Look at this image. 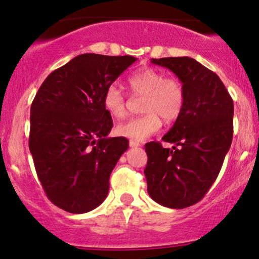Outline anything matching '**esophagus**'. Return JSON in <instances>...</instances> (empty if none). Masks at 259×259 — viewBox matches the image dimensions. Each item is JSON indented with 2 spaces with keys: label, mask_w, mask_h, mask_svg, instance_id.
Masks as SVG:
<instances>
[{
  "label": "esophagus",
  "mask_w": 259,
  "mask_h": 259,
  "mask_svg": "<svg viewBox=\"0 0 259 259\" xmlns=\"http://www.w3.org/2000/svg\"><path fill=\"white\" fill-rule=\"evenodd\" d=\"M129 145H130V147H139L141 144H140V142H138V141H134V140H130Z\"/></svg>",
  "instance_id": "34e87169"
}]
</instances>
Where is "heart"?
Segmentation results:
<instances>
[{"instance_id":"heart-1","label":"heart","mask_w":259,"mask_h":259,"mask_svg":"<svg viewBox=\"0 0 259 259\" xmlns=\"http://www.w3.org/2000/svg\"><path fill=\"white\" fill-rule=\"evenodd\" d=\"M126 86L133 96L144 97L141 112L145 114L118 124L115 127L118 136L142 141L160 129V117L165 123H173L180 117L185 105V91L179 79L164 76L154 68L144 67L127 76ZM103 106L114 118L126 114V99L117 85H109L105 90Z\"/></svg>"}]
</instances>
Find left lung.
Listing matches in <instances>:
<instances>
[{
    "label": "left lung",
    "instance_id": "1",
    "mask_svg": "<svg viewBox=\"0 0 259 259\" xmlns=\"http://www.w3.org/2000/svg\"><path fill=\"white\" fill-rule=\"evenodd\" d=\"M183 82L185 105L163 141L145 145L144 173L151 198L164 207L186 208L204 197L221 171L233 141L234 102L219 76L190 57L152 58Z\"/></svg>",
    "mask_w": 259,
    "mask_h": 259
}]
</instances>
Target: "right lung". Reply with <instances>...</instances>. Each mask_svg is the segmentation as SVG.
<instances>
[{"label":"right lung","mask_w":259,"mask_h":259,"mask_svg":"<svg viewBox=\"0 0 259 259\" xmlns=\"http://www.w3.org/2000/svg\"><path fill=\"white\" fill-rule=\"evenodd\" d=\"M133 56H76L45 79L30 108L29 148L49 200L65 212L99 207L109 175L129 147L125 138H108L113 126L103 94Z\"/></svg>","instance_id":"1"}]
</instances>
